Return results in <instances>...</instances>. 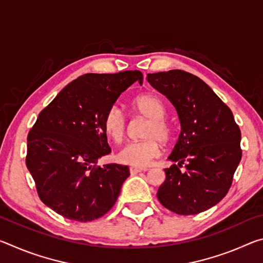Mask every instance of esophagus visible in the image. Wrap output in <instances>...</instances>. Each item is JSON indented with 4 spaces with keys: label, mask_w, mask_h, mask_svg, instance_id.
<instances>
[{
    "label": "esophagus",
    "mask_w": 263,
    "mask_h": 263,
    "mask_svg": "<svg viewBox=\"0 0 263 263\" xmlns=\"http://www.w3.org/2000/svg\"><path fill=\"white\" fill-rule=\"evenodd\" d=\"M148 171L147 168H137V167H131L130 168V173L131 174H138V173H141V172H146Z\"/></svg>",
    "instance_id": "1"
}]
</instances>
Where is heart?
I'll use <instances>...</instances> for the list:
<instances>
[{
	"instance_id": "obj_1",
	"label": "heart",
	"mask_w": 263,
	"mask_h": 263,
	"mask_svg": "<svg viewBox=\"0 0 263 263\" xmlns=\"http://www.w3.org/2000/svg\"><path fill=\"white\" fill-rule=\"evenodd\" d=\"M132 108L137 114L148 118L142 131L145 139L131 141L118 152V160L128 166L147 167L161 154V140L172 135L171 124L164 118L166 105L159 96L144 94L136 97ZM103 130L114 142H121L127 131V116L118 105H111L103 117Z\"/></svg>"
}]
</instances>
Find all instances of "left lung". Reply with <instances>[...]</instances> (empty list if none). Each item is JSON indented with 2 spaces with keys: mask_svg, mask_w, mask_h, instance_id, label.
I'll return each instance as SVG.
<instances>
[{
  "mask_svg": "<svg viewBox=\"0 0 263 263\" xmlns=\"http://www.w3.org/2000/svg\"><path fill=\"white\" fill-rule=\"evenodd\" d=\"M147 80L175 106L181 123L168 158L179 163L164 169L158 199L177 215H197L229 193L242 155L241 132L229 106L196 75L172 69L147 74Z\"/></svg>",
  "mask_w": 263,
  "mask_h": 263,
  "instance_id": "left-lung-1",
  "label": "left lung"
}]
</instances>
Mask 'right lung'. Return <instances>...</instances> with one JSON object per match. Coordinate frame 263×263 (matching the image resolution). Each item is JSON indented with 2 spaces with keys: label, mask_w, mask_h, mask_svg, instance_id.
<instances>
[{
  "label": "right lung",
  "mask_w": 263,
  "mask_h": 263,
  "mask_svg": "<svg viewBox=\"0 0 263 263\" xmlns=\"http://www.w3.org/2000/svg\"><path fill=\"white\" fill-rule=\"evenodd\" d=\"M139 70L84 74L68 83L39 114L28 135L26 167L41 201L70 220L87 222L108 213L117 201L127 166L97 159L111 152L103 117Z\"/></svg>",
  "instance_id": "add662e5"
}]
</instances>
